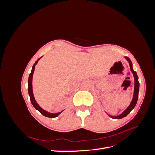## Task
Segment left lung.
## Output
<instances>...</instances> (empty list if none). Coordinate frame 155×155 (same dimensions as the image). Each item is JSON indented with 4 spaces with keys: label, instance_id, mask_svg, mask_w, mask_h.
<instances>
[{
    "label": "left lung",
    "instance_id": "8db88e82",
    "mask_svg": "<svg viewBox=\"0 0 155 155\" xmlns=\"http://www.w3.org/2000/svg\"><path fill=\"white\" fill-rule=\"evenodd\" d=\"M125 59L128 61L129 63V66L130 68V70L131 72H133V76L134 78V94H133V98L132 100V101H131L130 105L128 107L127 109L122 114H121L119 116H109L110 118H114V119H121L123 118L124 117H125L127 115H128L130 111L132 110L136 104H137V101H138V92H139V81H138V77L137 74V72L135 71H134L133 69V64H132V62H131L130 59L128 58V57H125Z\"/></svg>",
    "mask_w": 155,
    "mask_h": 155
}]
</instances>
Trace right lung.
Segmentation results:
<instances>
[{"label": "right lung", "instance_id": "right-lung-1", "mask_svg": "<svg viewBox=\"0 0 155 155\" xmlns=\"http://www.w3.org/2000/svg\"><path fill=\"white\" fill-rule=\"evenodd\" d=\"M41 59L39 58L38 59H37L36 61V62L34 63V66L32 67V70H31V73L30 74V76H29V79H28V93H29V96H30V100H31V104L33 105V106H34L35 107V109L36 110H37L38 111H39L41 113L43 114V116H46V117H48V118H55V117H57L59 114L61 113L62 112H58V113H55V114H53V113H50V112H48L45 111V110H43V109H42L41 107H39V105L37 104V102L35 100V98L34 97V94H33V91H32V78H33V74H34V69H35V67L36 64L37 63V62L39 61V60Z\"/></svg>", "mask_w": 155, "mask_h": 155}]
</instances>
